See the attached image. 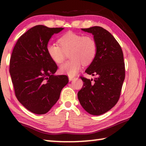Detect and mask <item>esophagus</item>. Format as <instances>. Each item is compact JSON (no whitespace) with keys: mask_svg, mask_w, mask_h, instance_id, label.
Returning a JSON list of instances; mask_svg holds the SVG:
<instances>
[{"mask_svg":"<svg viewBox=\"0 0 146 146\" xmlns=\"http://www.w3.org/2000/svg\"><path fill=\"white\" fill-rule=\"evenodd\" d=\"M74 78H75V77H74V76H69V80H70V81L73 80Z\"/></svg>","mask_w":146,"mask_h":146,"instance_id":"34e87169","label":"esophagus"}]
</instances>
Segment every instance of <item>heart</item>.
Wrapping results in <instances>:
<instances>
[{"label":"heart","instance_id":"b5f03b06","mask_svg":"<svg viewBox=\"0 0 146 146\" xmlns=\"http://www.w3.org/2000/svg\"><path fill=\"white\" fill-rule=\"evenodd\" d=\"M59 46L48 44L46 51L49 57L56 64L65 60L66 54L71 58L60 66L61 73L73 76L80 70L82 63L88 65L95 59L97 53V44L95 39L89 35L69 31L58 40Z\"/></svg>","mask_w":146,"mask_h":146}]
</instances>
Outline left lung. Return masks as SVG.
<instances>
[{"mask_svg": "<svg viewBox=\"0 0 146 146\" xmlns=\"http://www.w3.org/2000/svg\"><path fill=\"white\" fill-rule=\"evenodd\" d=\"M82 29L92 33L97 42V55L86 70L97 77L90 80L80 76L84 84L78 98L88 113L100 115L114 107L120 98L125 78L123 51L114 36L102 27Z\"/></svg>", "mask_w": 146, "mask_h": 146, "instance_id": "obj_1", "label": "left lung"}]
</instances>
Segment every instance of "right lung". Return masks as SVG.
I'll return each mask as SVG.
<instances>
[{"instance_id": "obj_1", "label": "right lung", "mask_w": 146, "mask_h": 146, "mask_svg": "<svg viewBox=\"0 0 146 146\" xmlns=\"http://www.w3.org/2000/svg\"><path fill=\"white\" fill-rule=\"evenodd\" d=\"M63 28L33 27L20 36L9 61V73L17 99L29 111L48 113L69 82L66 75H55L58 69L46 51L53 34Z\"/></svg>"}]
</instances>
